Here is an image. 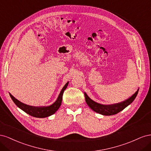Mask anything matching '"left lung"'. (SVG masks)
I'll return each mask as SVG.
<instances>
[{
  "label": "left lung",
  "instance_id": "8db88e82",
  "mask_svg": "<svg viewBox=\"0 0 151 151\" xmlns=\"http://www.w3.org/2000/svg\"><path fill=\"white\" fill-rule=\"evenodd\" d=\"M138 91L139 89L131 97L128 98L124 101L109 105H103L99 104L98 103H96L95 101H93L91 98H89V97L85 93L84 96L86 103L88 104V106L92 109L93 111L99 114H101L103 115L109 116L115 115V114L122 111L123 109H125L127 106H129L130 104L133 102V101L136 98L137 95L138 94Z\"/></svg>",
  "mask_w": 151,
  "mask_h": 151
}]
</instances>
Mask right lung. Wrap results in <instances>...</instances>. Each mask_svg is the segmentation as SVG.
I'll list each match as a JSON object with an SVG mask.
<instances>
[{"instance_id": "right-lung-1", "label": "right lung", "mask_w": 151, "mask_h": 151, "mask_svg": "<svg viewBox=\"0 0 151 151\" xmlns=\"http://www.w3.org/2000/svg\"><path fill=\"white\" fill-rule=\"evenodd\" d=\"M68 84V82L65 84L64 86H63V88H62L60 94H59L57 99L56 100V101L54 103H53L52 104L50 105V106H48L38 107V106H29V105H27L26 104L20 102L19 101H18L17 99H16L11 94H10V96L12 99L14 103L17 105V106L19 107L20 109H21L22 110H23L26 113L29 114V115L34 117H36V118H45L53 115V114H54L58 110L59 107L60 106L61 103H62L63 94L65 89L67 88Z\"/></svg>"}]
</instances>
